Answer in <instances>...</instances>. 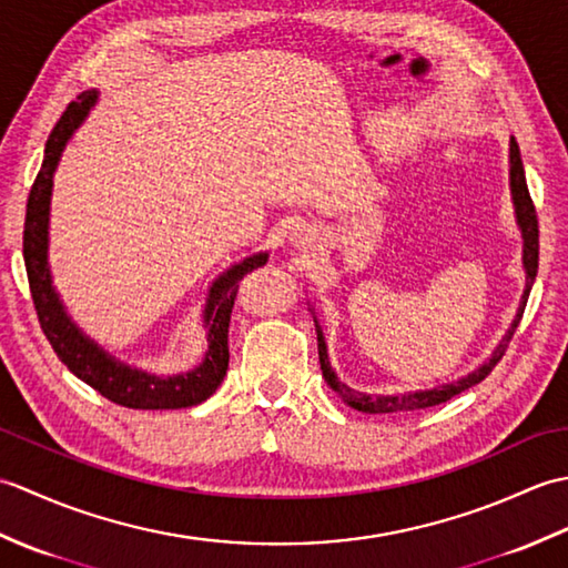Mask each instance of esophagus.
<instances>
[{
  "mask_svg": "<svg viewBox=\"0 0 568 568\" xmlns=\"http://www.w3.org/2000/svg\"><path fill=\"white\" fill-rule=\"evenodd\" d=\"M305 241H307L305 234H297V244H305Z\"/></svg>",
  "mask_w": 568,
  "mask_h": 568,
  "instance_id": "obj_1",
  "label": "esophagus"
}]
</instances>
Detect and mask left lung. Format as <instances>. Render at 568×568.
Masks as SVG:
<instances>
[{
  "mask_svg": "<svg viewBox=\"0 0 568 568\" xmlns=\"http://www.w3.org/2000/svg\"><path fill=\"white\" fill-rule=\"evenodd\" d=\"M510 190H513V202H515V214H517V224L523 229V239H525V273H527V285H525V295H523V303L520 310H517V317L513 322V327L505 334V339L500 342V346L496 348V354L488 358V364L480 366L478 371L468 373L466 378L449 383V385H439V388L434 390H419V393H407V395H376L371 397L366 393H358L352 390L348 385H344L339 378H336V373L329 366V356H327V344H324V336L322 329L317 324V348H320V366H322V376L324 381L329 383V388L334 393H339L344 400L352 405L358 413H371V415H385V413H409V409H422V407H434V405H442L446 400H452L454 395L464 393L468 388H474L476 383L484 381L488 373L496 368L498 361L508 352V344L513 339V334L517 329V324L523 320V312L527 305V297L529 291H532V283L537 277V265H539V226H537V212H535V202L529 197V190H527V180H525V168H523V159H520V146H517V141H510ZM317 322V320H315Z\"/></svg>",
  "mask_w": 568,
  "mask_h": 568,
  "instance_id": "1",
  "label": "left lung"
}]
</instances>
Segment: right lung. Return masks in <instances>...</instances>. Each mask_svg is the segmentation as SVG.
I'll list each match as a JSON object with an SVG mask.
<instances>
[{
	"label": "right lung",
	"mask_w": 568,
	"mask_h": 568,
	"mask_svg": "<svg viewBox=\"0 0 568 568\" xmlns=\"http://www.w3.org/2000/svg\"><path fill=\"white\" fill-rule=\"evenodd\" d=\"M94 102H98V92L88 90L65 106V112L60 114L51 136L45 141L43 165L29 192L27 222H23V263H27L36 315H39L41 329L45 339L51 342L55 356L80 381L104 395L106 400L134 409L192 407L207 400L216 390V385L224 381L229 366V322H232L239 281L251 271H256L268 256L258 253V256L246 258L244 263L234 265L232 271H226L212 285L207 307H204V324L210 327V348L195 371L180 373V376L171 378L151 376V373L129 368L122 361H114L98 344L90 342L88 336H82L63 312V305H60L51 285V273H48V204H51L53 173L60 153H63L72 131L82 124V119L88 116Z\"/></svg>",
	"instance_id": "add662e5"
}]
</instances>
